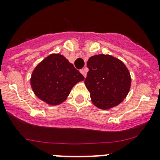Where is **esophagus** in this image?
<instances>
[{
    "instance_id": "obj_1",
    "label": "esophagus",
    "mask_w": 160,
    "mask_h": 160,
    "mask_svg": "<svg viewBox=\"0 0 160 160\" xmlns=\"http://www.w3.org/2000/svg\"><path fill=\"white\" fill-rule=\"evenodd\" d=\"M80 73H81V74L83 75V77H86V72L84 71V69H81V70H80Z\"/></svg>"
}]
</instances>
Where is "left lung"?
<instances>
[{
  "label": "left lung",
  "mask_w": 160,
  "mask_h": 160,
  "mask_svg": "<svg viewBox=\"0 0 160 160\" xmlns=\"http://www.w3.org/2000/svg\"><path fill=\"white\" fill-rule=\"evenodd\" d=\"M89 71L84 80L93 104L108 110L123 102L131 88V75L121 60L110 55L91 57L87 62Z\"/></svg>",
  "instance_id": "1"
}]
</instances>
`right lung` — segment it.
<instances>
[{
  "mask_svg": "<svg viewBox=\"0 0 160 160\" xmlns=\"http://www.w3.org/2000/svg\"><path fill=\"white\" fill-rule=\"evenodd\" d=\"M83 80V75L64 56L53 53L34 68L30 84L40 100L58 105L65 101L74 85Z\"/></svg>",
  "mask_w": 160,
  "mask_h": 160,
  "instance_id": "obj_1",
  "label": "right lung"
}]
</instances>
